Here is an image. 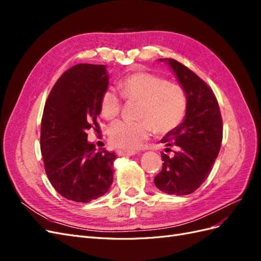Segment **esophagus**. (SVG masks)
<instances>
[{"instance_id":"1","label":"esophagus","mask_w":261,"mask_h":261,"mask_svg":"<svg viewBox=\"0 0 261 261\" xmlns=\"http://www.w3.org/2000/svg\"><path fill=\"white\" fill-rule=\"evenodd\" d=\"M116 153L118 155H134V154H136L137 152L134 151V150H117Z\"/></svg>"}]
</instances>
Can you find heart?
Wrapping results in <instances>:
<instances>
[{
    "instance_id": "b5f03b06",
    "label": "heart",
    "mask_w": 261,
    "mask_h": 261,
    "mask_svg": "<svg viewBox=\"0 0 261 261\" xmlns=\"http://www.w3.org/2000/svg\"><path fill=\"white\" fill-rule=\"evenodd\" d=\"M122 97L130 102H138V121H116L110 125L109 139L114 147L133 150L150 136L152 129L165 134L176 128L184 120L187 98L184 89L150 73L139 72L128 75L120 83ZM122 100L118 93L108 88L100 99L101 114L112 120L120 113Z\"/></svg>"
}]
</instances>
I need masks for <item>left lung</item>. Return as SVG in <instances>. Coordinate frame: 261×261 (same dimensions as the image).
<instances>
[{
    "instance_id": "obj_1",
    "label": "left lung",
    "mask_w": 261,
    "mask_h": 261,
    "mask_svg": "<svg viewBox=\"0 0 261 261\" xmlns=\"http://www.w3.org/2000/svg\"><path fill=\"white\" fill-rule=\"evenodd\" d=\"M160 61L168 62L183 87L187 110L184 121L161 140L175 150L172 156L162 152V170L154 185L161 192L183 196L194 193L210 174L222 143V116L215 93L200 77L175 60Z\"/></svg>"
}]
</instances>
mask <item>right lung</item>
Instances as JSON below:
<instances>
[{
    "label": "right lung",
    "mask_w": 261,
    "mask_h": 261,
    "mask_svg": "<svg viewBox=\"0 0 261 261\" xmlns=\"http://www.w3.org/2000/svg\"><path fill=\"white\" fill-rule=\"evenodd\" d=\"M108 85L106 65L77 64L63 73L45 101L40 135L44 170L68 200L97 199L113 181L114 152L97 151L86 133L99 128L100 99Z\"/></svg>",
    "instance_id": "right-lung-1"
}]
</instances>
